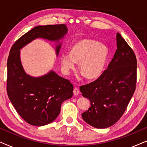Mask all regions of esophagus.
Segmentation results:
<instances>
[{"mask_svg":"<svg viewBox=\"0 0 147 147\" xmlns=\"http://www.w3.org/2000/svg\"><path fill=\"white\" fill-rule=\"evenodd\" d=\"M80 94V90L78 88H74V96H78Z\"/></svg>","mask_w":147,"mask_h":147,"instance_id":"esophagus-1","label":"esophagus"}]
</instances>
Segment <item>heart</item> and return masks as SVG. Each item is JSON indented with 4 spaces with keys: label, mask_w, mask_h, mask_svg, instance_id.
<instances>
[{
    "label": "heart",
    "mask_w": 147,
    "mask_h": 147,
    "mask_svg": "<svg viewBox=\"0 0 147 147\" xmlns=\"http://www.w3.org/2000/svg\"><path fill=\"white\" fill-rule=\"evenodd\" d=\"M108 50L106 45L90 39L76 42L70 53H63L60 61L66 72L74 69L76 62H79V69L86 78L95 79L103 73L108 59Z\"/></svg>",
    "instance_id": "1"
}]
</instances>
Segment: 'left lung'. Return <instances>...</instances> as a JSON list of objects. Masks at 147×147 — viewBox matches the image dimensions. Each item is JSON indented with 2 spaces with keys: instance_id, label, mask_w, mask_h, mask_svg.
<instances>
[{
  "instance_id": "obj_1",
  "label": "left lung",
  "mask_w": 147,
  "mask_h": 147,
  "mask_svg": "<svg viewBox=\"0 0 147 147\" xmlns=\"http://www.w3.org/2000/svg\"><path fill=\"white\" fill-rule=\"evenodd\" d=\"M117 49L107 69L91 83L80 86L91 106L82 114L84 120L98 128L116 123L123 115L136 89L137 61L132 48L120 33Z\"/></svg>"
}]
</instances>
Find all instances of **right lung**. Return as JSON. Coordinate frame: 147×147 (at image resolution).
Returning <instances> with one entry per match:
<instances>
[{"label": "right lung", "instance_id": "add662e5", "mask_svg": "<svg viewBox=\"0 0 147 147\" xmlns=\"http://www.w3.org/2000/svg\"><path fill=\"white\" fill-rule=\"evenodd\" d=\"M64 24L37 26L16 41L7 60V91L23 119L33 126L51 123L60 113L62 102L73 96L74 86L53 71L39 78L27 75L20 59V49L36 38L58 41L67 33ZM61 43L56 46L57 55Z\"/></svg>", "mask_w": 147, "mask_h": 147}]
</instances>
